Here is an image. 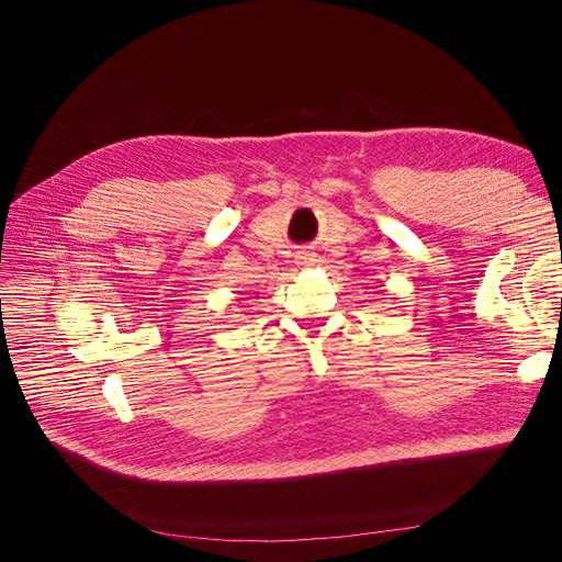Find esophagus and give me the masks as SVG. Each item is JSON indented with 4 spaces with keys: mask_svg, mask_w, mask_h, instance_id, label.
<instances>
[{
    "mask_svg": "<svg viewBox=\"0 0 562 562\" xmlns=\"http://www.w3.org/2000/svg\"><path fill=\"white\" fill-rule=\"evenodd\" d=\"M304 260H312V258H304Z\"/></svg>",
    "mask_w": 562,
    "mask_h": 562,
    "instance_id": "34e87169",
    "label": "esophagus"
}]
</instances>
